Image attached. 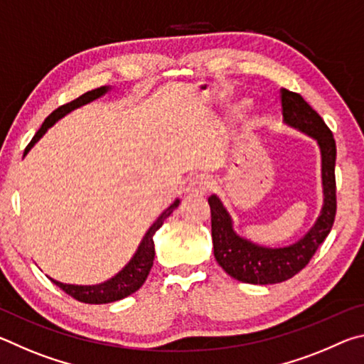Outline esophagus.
<instances>
[{"instance_id": "1", "label": "esophagus", "mask_w": 364, "mask_h": 364, "mask_svg": "<svg viewBox=\"0 0 364 364\" xmlns=\"http://www.w3.org/2000/svg\"><path fill=\"white\" fill-rule=\"evenodd\" d=\"M212 188V178L207 175H197L193 181L189 183L186 189L188 197H197V196H205Z\"/></svg>"}]
</instances>
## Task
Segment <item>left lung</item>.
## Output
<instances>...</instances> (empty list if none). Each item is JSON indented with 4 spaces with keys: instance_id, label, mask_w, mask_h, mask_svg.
Wrapping results in <instances>:
<instances>
[{
    "instance_id": "1",
    "label": "left lung",
    "mask_w": 364,
    "mask_h": 364,
    "mask_svg": "<svg viewBox=\"0 0 364 364\" xmlns=\"http://www.w3.org/2000/svg\"><path fill=\"white\" fill-rule=\"evenodd\" d=\"M282 117L287 125L310 134L321 149L324 205L315 226L305 237L289 247H262L232 231L231 217L217 196L208 197L212 215L213 254L221 268L234 279L247 284H276L291 279L304 269L332 230L337 210L336 197V139L319 114L304 97L281 90Z\"/></svg>"
}]
</instances>
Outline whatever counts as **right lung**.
Instances as JSON below:
<instances>
[{
  "mask_svg": "<svg viewBox=\"0 0 364 364\" xmlns=\"http://www.w3.org/2000/svg\"><path fill=\"white\" fill-rule=\"evenodd\" d=\"M107 90H109V86H101V88L91 90V91H88V93H85L80 97H77V100L64 104V106L58 107L54 112L49 114L46 117V120L43 122L40 130L35 133V136L26 147L23 156H26V154L32 149L36 141H38L43 134L48 132L49 127H53L54 123H56L59 119H63L64 115L72 112L73 109L85 106V104L97 100V97L102 96L104 93H107ZM178 204H180V200L176 199L173 204L167 208V210L160 215L156 223H154L149 228V231L146 232V236L143 237V241H141L136 254H134L130 263H128L119 274H115L112 279L102 282V284H96V286H73V284H63V282L54 281V279H51V281L54 282V284L63 289L67 295H70V297H73L78 301H83V304H95V305L110 304V301L125 299V297H128V295H132L133 292H136L138 289L144 284V281L147 279L149 271L152 268L154 255H156V250H154V234H156L159 228L164 225V221L170 217L171 212H173L178 207Z\"/></svg>",
  "mask_w": 364,
  "mask_h": 364,
  "instance_id": "add662e5",
  "label": "right lung"
}]
</instances>
